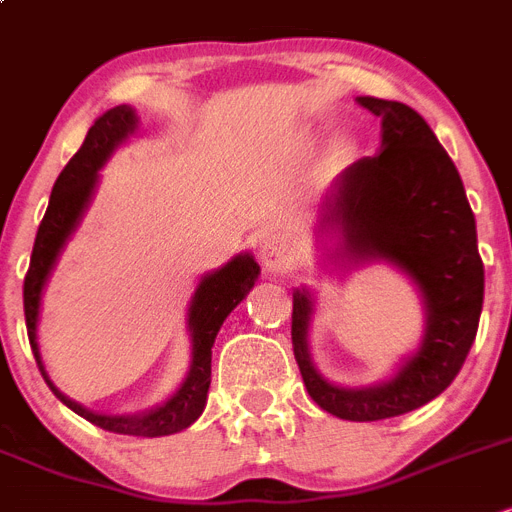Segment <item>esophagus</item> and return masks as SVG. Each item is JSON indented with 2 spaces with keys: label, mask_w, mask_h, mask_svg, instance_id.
<instances>
[{
  "label": "esophagus",
  "mask_w": 512,
  "mask_h": 512,
  "mask_svg": "<svg viewBox=\"0 0 512 512\" xmlns=\"http://www.w3.org/2000/svg\"><path fill=\"white\" fill-rule=\"evenodd\" d=\"M259 259L266 271L289 269V264H292V243H289V238L284 233H271L261 243Z\"/></svg>",
  "instance_id": "34e87169"
}]
</instances>
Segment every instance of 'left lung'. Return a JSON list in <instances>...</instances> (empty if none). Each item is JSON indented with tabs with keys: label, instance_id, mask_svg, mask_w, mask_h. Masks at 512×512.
Masks as SVG:
<instances>
[{
	"label": "left lung",
	"instance_id": "obj_1",
	"mask_svg": "<svg viewBox=\"0 0 512 512\" xmlns=\"http://www.w3.org/2000/svg\"><path fill=\"white\" fill-rule=\"evenodd\" d=\"M381 116V152L363 157L332 180L320 205V233L337 238V256L353 264L388 261L419 287L426 309L419 350L393 378L368 388L325 381L309 355L312 294L294 292L292 345L312 401L348 421L409 414L457 378L475 342L485 297L477 228L457 167L411 106L360 96Z\"/></svg>",
	"mask_w": 512,
	"mask_h": 512
}]
</instances>
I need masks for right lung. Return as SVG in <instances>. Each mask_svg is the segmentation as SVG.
Segmentation results:
<instances>
[{
	"label": "right lung",
	"mask_w": 512,
	"mask_h": 512,
	"mask_svg": "<svg viewBox=\"0 0 512 512\" xmlns=\"http://www.w3.org/2000/svg\"><path fill=\"white\" fill-rule=\"evenodd\" d=\"M137 124V114H134L131 106H116V109H109L106 114L98 116L91 129H88L81 149L70 157V162L65 164L63 172L55 180L45 218L37 228L30 269H27L25 276V322L27 337H30L32 353H35L42 378L70 411H75L91 424L101 426V429L111 431V434L167 437V434H177V431L187 429L192 421H198V416L203 414L210 388V358H213L215 335H218L225 317L246 299V294L251 292L256 279H259L261 269L253 261L251 253H241L225 266H220L218 271L205 274L200 279L198 289L190 299V309H187V330H190L192 340L190 370H187L180 388L154 409L126 416L93 414V411L83 409L81 403L70 401L65 393H60L53 386V381L45 373V365H42L40 345H37L42 289H45L55 264H58L65 241L73 236L83 213L91 205L93 192H96L98 185V172H101L103 164L109 162L114 149L137 131Z\"/></svg>",
	"instance_id": "right-lung-1"
}]
</instances>
